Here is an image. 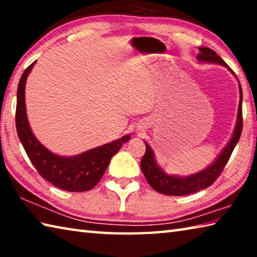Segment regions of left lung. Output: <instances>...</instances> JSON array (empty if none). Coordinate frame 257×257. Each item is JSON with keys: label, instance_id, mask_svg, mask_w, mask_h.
<instances>
[{"label": "left lung", "instance_id": "8db88e82", "mask_svg": "<svg viewBox=\"0 0 257 257\" xmlns=\"http://www.w3.org/2000/svg\"><path fill=\"white\" fill-rule=\"evenodd\" d=\"M197 60L201 63H213L220 64L228 69V70L236 77L234 72L229 68V66L224 61L217 55L214 51L208 49V47H198ZM237 79V77H236ZM238 80V79H237ZM239 84V105H238V113H237V121L234 125L233 133L231 138L229 139L227 145L224 149L220 152V154L216 156L214 161L204 168L203 170L189 176H178V175H169L165 172L162 168L160 167L159 163L156 162L154 151L152 147L147 144V142L144 141L146 145V152L141 161V168L144 173L146 180L149 181L152 188L159 191L163 195H171V196H184V195H189L196 193L198 190L205 189L208 186H211L215 181L220 173L222 172L224 165L227 164L228 160L231 155L232 151L236 147L237 143L240 138L241 129H242V90L240 82Z\"/></svg>", "mask_w": 257, "mask_h": 257}]
</instances>
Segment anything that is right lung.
<instances>
[{
  "instance_id": "1",
  "label": "right lung",
  "mask_w": 257,
  "mask_h": 257,
  "mask_svg": "<svg viewBox=\"0 0 257 257\" xmlns=\"http://www.w3.org/2000/svg\"><path fill=\"white\" fill-rule=\"evenodd\" d=\"M36 61L26 69L17 90L16 124L21 144L36 170L52 185L68 191L90 190L101 180L112 156L129 141L130 135L73 156L59 155L47 150L34 135L26 111V81Z\"/></svg>"
}]
</instances>
